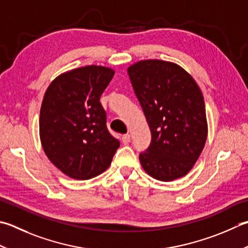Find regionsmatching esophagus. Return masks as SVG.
Instances as JSON below:
<instances>
[{
    "label": "esophagus",
    "mask_w": 248,
    "mask_h": 248,
    "mask_svg": "<svg viewBox=\"0 0 248 248\" xmlns=\"http://www.w3.org/2000/svg\"><path fill=\"white\" fill-rule=\"evenodd\" d=\"M130 140H131L130 134H124V135H123V138H121V140H123V143H124V144H125V145L129 144Z\"/></svg>",
    "instance_id": "1"
}]
</instances>
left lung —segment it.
Wrapping results in <instances>:
<instances>
[{
    "mask_svg": "<svg viewBox=\"0 0 248 248\" xmlns=\"http://www.w3.org/2000/svg\"><path fill=\"white\" fill-rule=\"evenodd\" d=\"M128 74L152 132L149 147L140 154L143 169L161 182L185 176L207 138L200 88L183 67L168 61H139Z\"/></svg>",
    "mask_w": 248,
    "mask_h": 248,
    "instance_id": "8db88e82",
    "label": "left lung"
}]
</instances>
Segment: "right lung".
<instances>
[{"label": "right lung", "instance_id": "obj_1", "mask_svg": "<svg viewBox=\"0 0 248 248\" xmlns=\"http://www.w3.org/2000/svg\"><path fill=\"white\" fill-rule=\"evenodd\" d=\"M115 71L88 65L63 73L51 81L42 102L40 138L48 159L71 178L103 173L120 146L106 127L100 103Z\"/></svg>", "mask_w": 248, "mask_h": 248}]
</instances>
